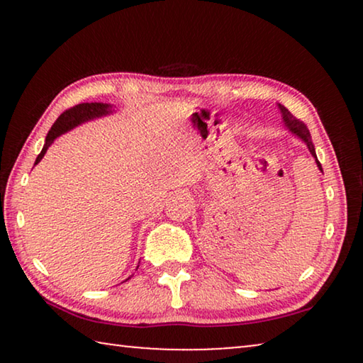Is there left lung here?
<instances>
[{"instance_id": "1", "label": "left lung", "mask_w": 363, "mask_h": 363, "mask_svg": "<svg viewBox=\"0 0 363 363\" xmlns=\"http://www.w3.org/2000/svg\"><path fill=\"white\" fill-rule=\"evenodd\" d=\"M279 107H280L281 116H284L285 125H286L288 128H290V131H291V133H294V134H296V136H299L301 139L304 140V143L307 144V149H309V152L312 153V157L315 158L318 169L322 171V164H320V162H318V160H317L315 149H314V144H312L311 133H309V130H307V126L304 125V121H301V120H298V118H296V116H293V113L290 112V110H288L286 107L281 106V104H279Z\"/></svg>"}]
</instances>
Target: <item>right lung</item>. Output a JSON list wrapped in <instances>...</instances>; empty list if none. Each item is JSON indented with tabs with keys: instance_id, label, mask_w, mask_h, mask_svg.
Instances as JSON below:
<instances>
[{
	"instance_id": "obj_1",
	"label": "right lung",
	"mask_w": 363,
	"mask_h": 363,
	"mask_svg": "<svg viewBox=\"0 0 363 363\" xmlns=\"http://www.w3.org/2000/svg\"><path fill=\"white\" fill-rule=\"evenodd\" d=\"M110 112V106L108 104H101V102H91V104H78V106H73L70 108H67L65 112L60 113L59 118L54 121V125L49 130L48 136H46V143L45 147L38 157H36L35 164L40 162V160L45 157V153L48 150V147L54 143V139L60 134H64L65 131L72 130V128L78 126L79 123L88 121L91 118H96V116H102Z\"/></svg>"
}]
</instances>
